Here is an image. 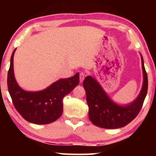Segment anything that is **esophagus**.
I'll return each mask as SVG.
<instances>
[{"mask_svg":"<svg viewBox=\"0 0 156 156\" xmlns=\"http://www.w3.org/2000/svg\"><path fill=\"white\" fill-rule=\"evenodd\" d=\"M85 73H80V76H79V78H80V83H82L83 82V80H84V78H85Z\"/></svg>","mask_w":156,"mask_h":156,"instance_id":"1","label":"esophagus"}]
</instances>
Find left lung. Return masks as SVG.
I'll return each instance as SVG.
<instances>
[{
	"mask_svg": "<svg viewBox=\"0 0 156 156\" xmlns=\"http://www.w3.org/2000/svg\"><path fill=\"white\" fill-rule=\"evenodd\" d=\"M141 58L143 71L142 88L136 99L129 104L119 105L115 103L94 78L86 77L83 86L87 94L89 117L92 124L106 129H115L127 125L139 114L148 88L147 75L141 55Z\"/></svg>",
	"mask_w": 156,
	"mask_h": 156,
	"instance_id": "obj_1",
	"label": "left lung"
}]
</instances>
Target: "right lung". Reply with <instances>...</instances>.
<instances>
[{"label":"right lung","instance_id":"right-lung-1","mask_svg":"<svg viewBox=\"0 0 156 156\" xmlns=\"http://www.w3.org/2000/svg\"><path fill=\"white\" fill-rule=\"evenodd\" d=\"M14 50L7 76L8 90L15 108L26 121L37 125L49 124L58 119L63 112V98L79 83V73L62 78L38 92H27L19 87L14 74Z\"/></svg>","mask_w":156,"mask_h":156}]
</instances>
